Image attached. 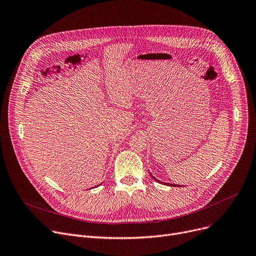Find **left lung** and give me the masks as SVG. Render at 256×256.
Wrapping results in <instances>:
<instances>
[{"label": "left lung", "mask_w": 256, "mask_h": 256, "mask_svg": "<svg viewBox=\"0 0 256 256\" xmlns=\"http://www.w3.org/2000/svg\"><path fill=\"white\" fill-rule=\"evenodd\" d=\"M150 176H152V174H150ZM152 178L156 182H160V184H167V186H180V184H169V182H160V180H156V178H154L152 176Z\"/></svg>", "instance_id": "left-lung-1"}]
</instances>
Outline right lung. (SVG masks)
I'll use <instances>...</instances> for the list:
<instances>
[{"label":"right lung","mask_w":256,"mask_h":256,"mask_svg":"<svg viewBox=\"0 0 256 256\" xmlns=\"http://www.w3.org/2000/svg\"><path fill=\"white\" fill-rule=\"evenodd\" d=\"M98 186H100V184H98Z\"/></svg>","instance_id":"right-lung-1"}]
</instances>
